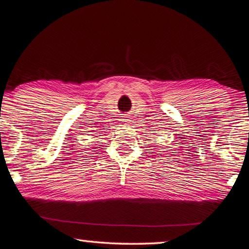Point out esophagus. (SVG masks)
I'll return each mask as SVG.
<instances>
[{
	"label": "esophagus",
	"mask_w": 249,
	"mask_h": 249,
	"mask_svg": "<svg viewBox=\"0 0 249 249\" xmlns=\"http://www.w3.org/2000/svg\"><path fill=\"white\" fill-rule=\"evenodd\" d=\"M122 121H124V124H131L132 117L130 115H124V116H122Z\"/></svg>",
	"instance_id": "obj_1"
}]
</instances>
